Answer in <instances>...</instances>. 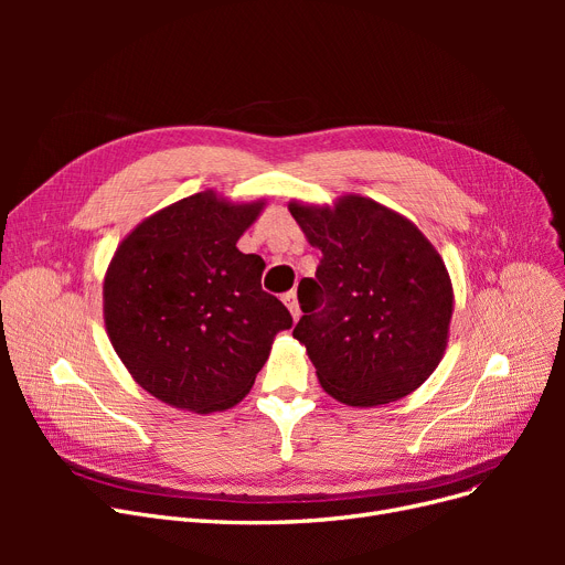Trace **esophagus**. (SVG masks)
<instances>
[{
	"instance_id": "esophagus-1",
	"label": "esophagus",
	"mask_w": 565,
	"mask_h": 565,
	"mask_svg": "<svg viewBox=\"0 0 565 565\" xmlns=\"http://www.w3.org/2000/svg\"><path fill=\"white\" fill-rule=\"evenodd\" d=\"M284 305L288 307V311H290L292 320H298V318L302 316V311H300V302H298V292H295V290H290V292H286V295H284Z\"/></svg>"
}]
</instances>
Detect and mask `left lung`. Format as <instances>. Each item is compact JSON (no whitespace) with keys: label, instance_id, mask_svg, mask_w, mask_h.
I'll use <instances>...</instances> for the list:
<instances>
[{"label":"left lung","instance_id":"left-lung-1","mask_svg":"<svg viewBox=\"0 0 565 565\" xmlns=\"http://www.w3.org/2000/svg\"><path fill=\"white\" fill-rule=\"evenodd\" d=\"M292 220L322 258L302 279L305 316L292 337L320 387L339 403H394L433 375L449 343L454 284L428 237L369 196L334 205L292 199Z\"/></svg>","mask_w":565,"mask_h":565}]
</instances>
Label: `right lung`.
Segmentation results:
<instances>
[{
  "mask_svg": "<svg viewBox=\"0 0 565 565\" xmlns=\"http://www.w3.org/2000/svg\"><path fill=\"white\" fill-rule=\"evenodd\" d=\"M265 199L203 190L141 220L103 281L107 337L132 380L196 414L241 403L288 330V309L260 288L263 258L235 247Z\"/></svg>",
  "mask_w": 565,
  "mask_h": 565,
  "instance_id": "right-lung-1",
  "label": "right lung"
}]
</instances>
